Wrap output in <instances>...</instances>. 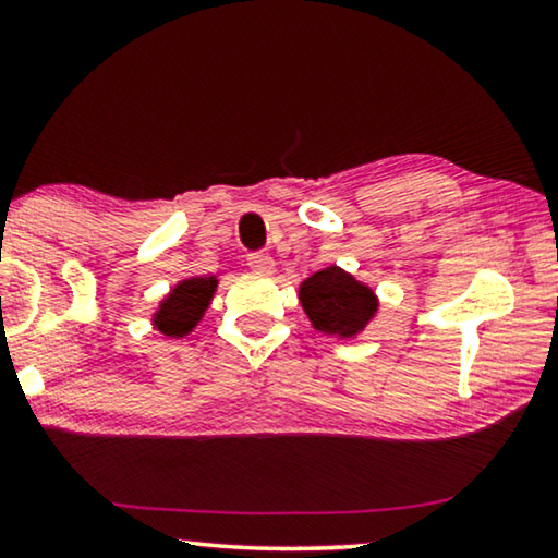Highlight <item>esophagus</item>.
Here are the masks:
<instances>
[{"instance_id": "1", "label": "esophagus", "mask_w": 558, "mask_h": 558, "mask_svg": "<svg viewBox=\"0 0 558 558\" xmlns=\"http://www.w3.org/2000/svg\"><path fill=\"white\" fill-rule=\"evenodd\" d=\"M246 264H248L251 271L264 274V277H269V274H274V269H277L274 258L269 254H262V251H258V254H248Z\"/></svg>"}]
</instances>
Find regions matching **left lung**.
Segmentation results:
<instances>
[{
	"mask_svg": "<svg viewBox=\"0 0 558 558\" xmlns=\"http://www.w3.org/2000/svg\"><path fill=\"white\" fill-rule=\"evenodd\" d=\"M300 304L317 332L355 338L376 317L378 296L340 266L315 271L300 284Z\"/></svg>",
	"mask_w": 558,
	"mask_h": 558,
	"instance_id": "left-lung-1",
	"label": "left lung"
}]
</instances>
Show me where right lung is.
<instances>
[{
	"instance_id": "add662e5",
	"label": "right lung",
	"mask_w": 558,
	"mask_h": 558,
	"mask_svg": "<svg viewBox=\"0 0 558 558\" xmlns=\"http://www.w3.org/2000/svg\"><path fill=\"white\" fill-rule=\"evenodd\" d=\"M216 287V277H190L178 281L170 294H165V300L159 302L151 325L167 338H185L210 307Z\"/></svg>"
}]
</instances>
